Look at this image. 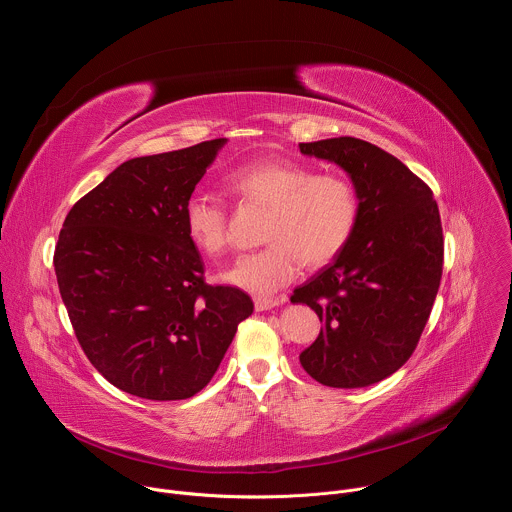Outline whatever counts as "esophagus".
<instances>
[{"instance_id": "1", "label": "esophagus", "mask_w": 512, "mask_h": 512, "mask_svg": "<svg viewBox=\"0 0 512 512\" xmlns=\"http://www.w3.org/2000/svg\"><path fill=\"white\" fill-rule=\"evenodd\" d=\"M285 298H265V296H257L255 298V310L257 312H265V310H271L275 306H279Z\"/></svg>"}]
</instances>
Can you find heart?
I'll return each instance as SVG.
<instances>
[{"instance_id":"1","label":"heart","mask_w":512,"mask_h":512,"mask_svg":"<svg viewBox=\"0 0 512 512\" xmlns=\"http://www.w3.org/2000/svg\"><path fill=\"white\" fill-rule=\"evenodd\" d=\"M227 190L247 204L267 206L261 251L243 255L221 277L251 294H273L291 283L302 265L320 267L338 257L352 239L360 196L340 172H318L289 160L241 166L225 178ZM184 229L208 257L229 247V214L223 204L192 194L184 204Z\"/></svg>"}]
</instances>
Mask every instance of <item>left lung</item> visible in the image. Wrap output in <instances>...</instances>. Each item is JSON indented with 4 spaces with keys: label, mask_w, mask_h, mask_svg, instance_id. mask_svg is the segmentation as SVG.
I'll list each match as a JSON object with an SVG mask.
<instances>
[{
    "label": "left lung",
    "mask_w": 512,
    "mask_h": 512,
    "mask_svg": "<svg viewBox=\"0 0 512 512\" xmlns=\"http://www.w3.org/2000/svg\"><path fill=\"white\" fill-rule=\"evenodd\" d=\"M300 152L340 166L360 196L344 251L291 296L322 322L300 362L326 387H369L403 367L427 324L444 267L440 210L421 178L369 141L332 137Z\"/></svg>",
    "instance_id": "8db88e82"
}]
</instances>
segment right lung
<instances>
[{"label": "right lung", "mask_w": 512, "mask_h": 512, "mask_svg": "<svg viewBox=\"0 0 512 512\" xmlns=\"http://www.w3.org/2000/svg\"><path fill=\"white\" fill-rule=\"evenodd\" d=\"M225 137L123 162L64 218L54 271L77 340L117 389L178 401L214 377L245 291L208 285L184 229V204Z\"/></svg>", "instance_id": "right-lung-1"}]
</instances>
